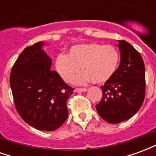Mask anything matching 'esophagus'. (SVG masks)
Returning <instances> with one entry per match:
<instances>
[{
  "mask_svg": "<svg viewBox=\"0 0 156 156\" xmlns=\"http://www.w3.org/2000/svg\"><path fill=\"white\" fill-rule=\"evenodd\" d=\"M88 90L87 88H75V92H86Z\"/></svg>",
  "mask_w": 156,
  "mask_h": 156,
  "instance_id": "34e87169",
  "label": "esophagus"
}]
</instances>
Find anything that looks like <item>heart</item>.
Masks as SVG:
<instances>
[{"label": "heart", "instance_id": "obj_1", "mask_svg": "<svg viewBox=\"0 0 156 156\" xmlns=\"http://www.w3.org/2000/svg\"><path fill=\"white\" fill-rule=\"evenodd\" d=\"M119 53L111 45L87 42L74 45L68 55L60 53L55 59V68L65 82H70L81 67L82 73L73 78V83L84 84L104 83L114 76L119 62Z\"/></svg>", "mask_w": 156, "mask_h": 156}]
</instances>
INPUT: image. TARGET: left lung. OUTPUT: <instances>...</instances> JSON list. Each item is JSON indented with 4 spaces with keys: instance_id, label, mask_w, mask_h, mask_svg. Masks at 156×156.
I'll return each instance as SVG.
<instances>
[{
    "instance_id": "left-lung-1",
    "label": "left lung",
    "mask_w": 156,
    "mask_h": 156,
    "mask_svg": "<svg viewBox=\"0 0 156 156\" xmlns=\"http://www.w3.org/2000/svg\"><path fill=\"white\" fill-rule=\"evenodd\" d=\"M120 62L114 76L101 86L103 97L96 105L99 116L109 124H119L134 116L145 94L143 58L127 41H118Z\"/></svg>"
}]
</instances>
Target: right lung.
<instances>
[{"label": "right lung", "mask_w": 156, "mask_h": 156, "mask_svg": "<svg viewBox=\"0 0 156 156\" xmlns=\"http://www.w3.org/2000/svg\"><path fill=\"white\" fill-rule=\"evenodd\" d=\"M44 45L38 41L22 51L12 68L10 86L22 119L38 130L53 131L67 119V101L74 89L51 70Z\"/></svg>", "instance_id": "right-lung-1"}]
</instances>
